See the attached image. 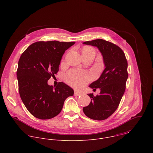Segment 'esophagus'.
Here are the masks:
<instances>
[{
  "instance_id": "esophagus-1",
  "label": "esophagus",
  "mask_w": 153,
  "mask_h": 153,
  "mask_svg": "<svg viewBox=\"0 0 153 153\" xmlns=\"http://www.w3.org/2000/svg\"><path fill=\"white\" fill-rule=\"evenodd\" d=\"M74 95L75 96H79V95H81V93H80V92H78L76 91H74Z\"/></svg>"
}]
</instances>
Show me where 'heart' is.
I'll list each match as a JSON object with an SVG mask.
<instances>
[{
    "label": "heart",
    "instance_id": "b5f03b06",
    "mask_svg": "<svg viewBox=\"0 0 153 153\" xmlns=\"http://www.w3.org/2000/svg\"><path fill=\"white\" fill-rule=\"evenodd\" d=\"M82 53L84 56L89 55H95V50L91 46H85L82 49ZM65 79L72 87L81 88L85 85L91 79V75L83 71L71 69L66 74Z\"/></svg>",
    "mask_w": 153,
    "mask_h": 153
}]
</instances>
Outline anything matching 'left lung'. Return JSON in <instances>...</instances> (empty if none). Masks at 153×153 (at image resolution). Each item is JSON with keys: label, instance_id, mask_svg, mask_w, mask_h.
Listing matches in <instances>:
<instances>
[{"label": "left lung", "instance_id": "obj_1", "mask_svg": "<svg viewBox=\"0 0 153 153\" xmlns=\"http://www.w3.org/2000/svg\"><path fill=\"white\" fill-rule=\"evenodd\" d=\"M97 46L101 52L105 68L100 78L89 87L100 88L99 95L88 94L91 102L83 108L88 118L95 120H104L111 116L119 106L126 88L128 74V63L123 51L117 45L98 39L84 42Z\"/></svg>", "mask_w": 153, "mask_h": 153}]
</instances>
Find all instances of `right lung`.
<instances>
[{"label": "right lung", "mask_w": 153, "mask_h": 153, "mask_svg": "<svg viewBox=\"0 0 153 153\" xmlns=\"http://www.w3.org/2000/svg\"><path fill=\"white\" fill-rule=\"evenodd\" d=\"M75 42L39 41L30 45L22 53L16 72L19 92L29 112L41 120L58 115L66 99L74 90L60 82L53 88L48 80L59 71L62 56Z\"/></svg>", "instance_id": "1"}]
</instances>
